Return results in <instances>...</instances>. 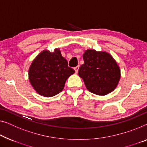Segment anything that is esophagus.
I'll return each instance as SVG.
<instances>
[{"instance_id":"esophagus-1","label":"esophagus","mask_w":147,"mask_h":147,"mask_svg":"<svg viewBox=\"0 0 147 147\" xmlns=\"http://www.w3.org/2000/svg\"><path fill=\"white\" fill-rule=\"evenodd\" d=\"M79 65H78V66H76V67H75L74 68V71H75V72H76V73H78V69H79Z\"/></svg>"}]
</instances>
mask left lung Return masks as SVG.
<instances>
[{
  "label": "left lung",
  "mask_w": 147,
  "mask_h": 147,
  "mask_svg": "<svg viewBox=\"0 0 147 147\" xmlns=\"http://www.w3.org/2000/svg\"><path fill=\"white\" fill-rule=\"evenodd\" d=\"M84 63L78 70L87 89L96 95L110 93L117 86L121 74L112 56L105 51L88 49L83 54Z\"/></svg>",
  "instance_id": "obj_1"
}]
</instances>
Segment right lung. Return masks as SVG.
<instances>
[{"label": "right lung", "instance_id": "obj_1", "mask_svg": "<svg viewBox=\"0 0 147 147\" xmlns=\"http://www.w3.org/2000/svg\"><path fill=\"white\" fill-rule=\"evenodd\" d=\"M74 73L59 49H55L53 53L48 50L40 53L32 63L28 75L39 94L52 97L63 90L67 79Z\"/></svg>", "mask_w": 147, "mask_h": 147}]
</instances>
